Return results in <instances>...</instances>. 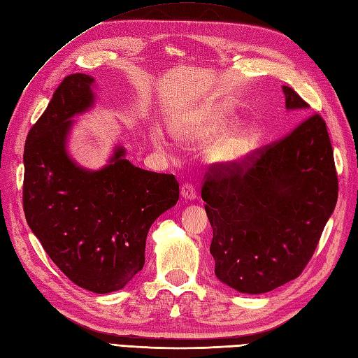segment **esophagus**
<instances>
[{
	"label": "esophagus",
	"instance_id": "obj_1",
	"mask_svg": "<svg viewBox=\"0 0 358 358\" xmlns=\"http://www.w3.org/2000/svg\"><path fill=\"white\" fill-rule=\"evenodd\" d=\"M181 196L184 197V199H189V201L196 199V197H197L196 187L193 186V184H190V182L182 184V186H181Z\"/></svg>",
	"mask_w": 358,
	"mask_h": 358
}]
</instances>
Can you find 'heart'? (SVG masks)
I'll use <instances>...</instances> for the list:
<instances>
[{"label":"heart","instance_id":"obj_1","mask_svg":"<svg viewBox=\"0 0 358 358\" xmlns=\"http://www.w3.org/2000/svg\"><path fill=\"white\" fill-rule=\"evenodd\" d=\"M230 122L231 115L227 109L217 108L206 115L182 119L172 127V134L182 144L205 143L221 134ZM257 144L258 138L252 131H233L209 149V156L220 164H236L252 153L257 149Z\"/></svg>","mask_w":358,"mask_h":358}]
</instances>
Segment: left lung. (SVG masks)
<instances>
[{
	"instance_id": "8db88e82",
	"label": "left lung",
	"mask_w": 358,
	"mask_h": 358,
	"mask_svg": "<svg viewBox=\"0 0 358 358\" xmlns=\"http://www.w3.org/2000/svg\"><path fill=\"white\" fill-rule=\"evenodd\" d=\"M286 109L310 108L283 85ZM202 199L213 226L215 275L242 294H266L306 268L338 201L324 119L313 113L287 136L236 164L210 165Z\"/></svg>"
}]
</instances>
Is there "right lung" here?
Returning a JSON list of instances; mask_svg holds the SVG:
<instances>
[{
	"mask_svg": "<svg viewBox=\"0 0 358 358\" xmlns=\"http://www.w3.org/2000/svg\"><path fill=\"white\" fill-rule=\"evenodd\" d=\"M85 73L66 76L24 144L23 209L32 233L69 280L94 294L122 289L144 266L155 220L178 201V181L132 165L116 148L99 171L66 150L72 117L94 104Z\"/></svg>",
	"mask_w": 358,
	"mask_h": 358,
	"instance_id": "right-lung-1",
	"label": "right lung"
}]
</instances>
